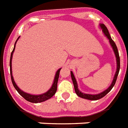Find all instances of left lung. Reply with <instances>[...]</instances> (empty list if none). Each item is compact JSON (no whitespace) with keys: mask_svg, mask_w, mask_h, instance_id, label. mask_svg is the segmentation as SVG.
<instances>
[{"mask_svg":"<svg viewBox=\"0 0 128 128\" xmlns=\"http://www.w3.org/2000/svg\"><path fill=\"white\" fill-rule=\"evenodd\" d=\"M99 26H100V29L102 30V32H103L104 35H105L106 37H107V39L109 40V42H110V46H112L113 49V51L114 52L115 56H116V73L114 74V78H113V80L112 82V84H110V86H109L108 88L106 89V90H104V91L101 92V93H98V94H86V93H82V91H80L78 89V84H77V81L76 80L74 77V75L73 72H70L71 73V77L72 80V82H73L74 86V89L75 91H76V93L77 94L78 96H79L81 98H86V99H88V100H96L100 99V98H102L103 96H104L106 94L108 93L110 91H111V89H112V88L114 86L115 83H116V81L117 80V77H118V73H119V71H120V56H119V53H118V48H117V46H116L115 42H114V40L112 39L110 35L109 34V32L108 31V29L106 28V27L103 24H99Z\"/></svg>","mask_w":128,"mask_h":128,"instance_id":"1","label":"left lung"}]
</instances>
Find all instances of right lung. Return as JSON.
Returning <instances> with one entry per match:
<instances>
[{
	"label": "right lung",
	"mask_w": 128,
	"mask_h": 128,
	"mask_svg": "<svg viewBox=\"0 0 128 128\" xmlns=\"http://www.w3.org/2000/svg\"><path fill=\"white\" fill-rule=\"evenodd\" d=\"M20 37H18L16 41L15 44H14V49L12 50V53H11V56H10V76H11V80H12V84H13L14 87L16 89V91L18 92L21 96H23L24 98L26 99V100L29 102H33V103H38V102H44L45 100L49 99L53 96L54 94L56 93L57 90V84H58V80L59 78V74H60V71L61 68L58 69L57 70V72L55 74L53 84L52 85L51 88H50L46 93H42V94H30V93H27L24 91H23L22 90H21L18 86L16 84L15 81L14 80L13 76H12V56H13V53L14 52V50H15L16 47V44L18 40L19 39Z\"/></svg>",
	"instance_id": "1"
}]
</instances>
